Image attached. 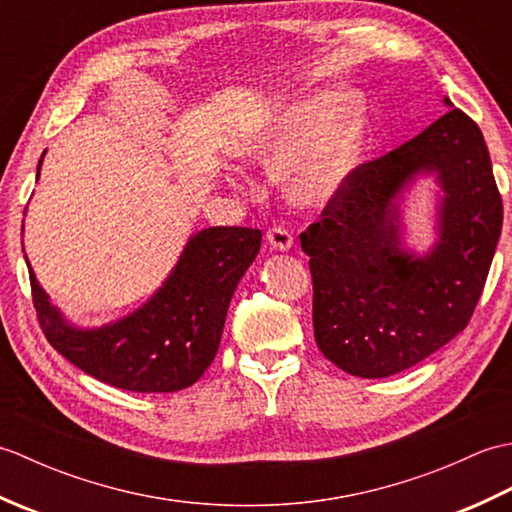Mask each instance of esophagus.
<instances>
[{"label":"esophagus","mask_w":512,"mask_h":512,"mask_svg":"<svg viewBox=\"0 0 512 512\" xmlns=\"http://www.w3.org/2000/svg\"><path fill=\"white\" fill-rule=\"evenodd\" d=\"M266 239H268V244L273 246L275 250H288V248H292V242H295V237H292V233L288 231L286 226H281V224L268 228Z\"/></svg>","instance_id":"obj_1"}]
</instances>
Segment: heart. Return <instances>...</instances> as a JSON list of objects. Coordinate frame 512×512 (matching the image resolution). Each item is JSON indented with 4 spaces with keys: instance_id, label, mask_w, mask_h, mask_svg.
Returning a JSON list of instances; mask_svg holds the SVG:
<instances>
[{
    "instance_id": "heart-1",
    "label": "heart",
    "mask_w": 512,
    "mask_h": 512,
    "mask_svg": "<svg viewBox=\"0 0 512 512\" xmlns=\"http://www.w3.org/2000/svg\"><path fill=\"white\" fill-rule=\"evenodd\" d=\"M367 116L343 88L310 94L270 118L239 145V154L268 171H286L288 198L323 206L350 182L361 160Z\"/></svg>"
}]
</instances>
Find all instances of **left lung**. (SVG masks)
Instances as JSON below:
<instances>
[{
    "mask_svg": "<svg viewBox=\"0 0 512 512\" xmlns=\"http://www.w3.org/2000/svg\"><path fill=\"white\" fill-rule=\"evenodd\" d=\"M418 170H438L445 191L441 242L424 260L399 250L390 204ZM502 217L486 140L458 107L409 143L356 165L321 220L301 233L323 356L352 376L385 378L438 352L473 317Z\"/></svg>",
    "mask_w": 512,
    "mask_h": 512,
    "instance_id": "1",
    "label": "left lung"
}]
</instances>
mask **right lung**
Here are the masks:
<instances>
[{
	"mask_svg": "<svg viewBox=\"0 0 512 512\" xmlns=\"http://www.w3.org/2000/svg\"><path fill=\"white\" fill-rule=\"evenodd\" d=\"M259 246V228H204L143 308L99 330L65 323L28 268L32 303L48 343L85 374L138 394L180 391L213 363L228 303Z\"/></svg>",
	"mask_w": 512,
	"mask_h": 512,
	"instance_id": "obj_1",
	"label": "right lung"
}]
</instances>
